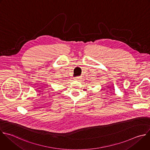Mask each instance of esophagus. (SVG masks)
<instances>
[{"mask_svg": "<svg viewBox=\"0 0 150 150\" xmlns=\"http://www.w3.org/2000/svg\"><path fill=\"white\" fill-rule=\"evenodd\" d=\"M81 79V77H76V78H75V80L78 81H79Z\"/></svg>", "mask_w": 150, "mask_h": 150, "instance_id": "obj_1", "label": "esophagus"}]
</instances>
